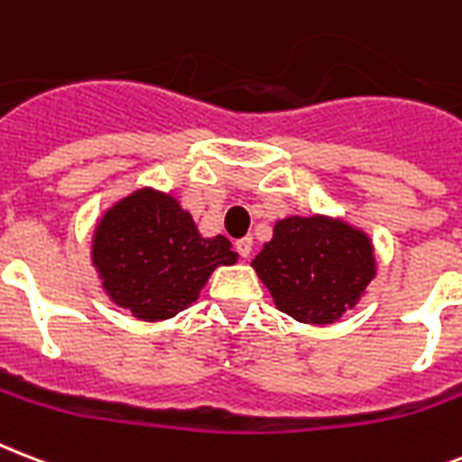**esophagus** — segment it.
<instances>
[{
  "mask_svg": "<svg viewBox=\"0 0 462 462\" xmlns=\"http://www.w3.org/2000/svg\"><path fill=\"white\" fill-rule=\"evenodd\" d=\"M252 245H254V242H252V237H242L235 242V249H237L239 256H245L246 259V256L252 254Z\"/></svg>",
  "mask_w": 462,
  "mask_h": 462,
  "instance_id": "1",
  "label": "esophagus"
}]
</instances>
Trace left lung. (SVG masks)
<instances>
[{"mask_svg": "<svg viewBox=\"0 0 462 462\" xmlns=\"http://www.w3.org/2000/svg\"><path fill=\"white\" fill-rule=\"evenodd\" d=\"M281 312L332 325L361 300L375 276L368 235L332 217H283L252 262Z\"/></svg>", "mask_w": 462, "mask_h": 462, "instance_id": "left-lung-1", "label": "left lung"}]
</instances>
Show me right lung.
<instances>
[{
	"label": "right lung",
	"instance_id": "obj_1",
	"mask_svg": "<svg viewBox=\"0 0 462 462\" xmlns=\"http://www.w3.org/2000/svg\"><path fill=\"white\" fill-rule=\"evenodd\" d=\"M91 259L116 305L157 322L189 308L210 273L237 254L223 235L203 237L179 200L140 189L106 210Z\"/></svg>",
	"mask_w": 462,
	"mask_h": 462
}]
</instances>
